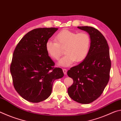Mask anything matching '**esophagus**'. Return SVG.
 <instances>
[{
	"label": "esophagus",
	"mask_w": 121,
	"mask_h": 121,
	"mask_svg": "<svg viewBox=\"0 0 121 121\" xmlns=\"http://www.w3.org/2000/svg\"><path fill=\"white\" fill-rule=\"evenodd\" d=\"M63 72L64 73L65 75H66L67 74V69H63Z\"/></svg>",
	"instance_id": "obj_1"
}]
</instances>
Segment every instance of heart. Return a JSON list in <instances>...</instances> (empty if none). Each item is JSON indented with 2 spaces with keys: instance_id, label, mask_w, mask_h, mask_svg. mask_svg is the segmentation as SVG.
Returning a JSON list of instances; mask_svg holds the SVG:
<instances>
[{
  "instance_id": "heart-1",
  "label": "heart",
  "mask_w": 121,
  "mask_h": 121,
  "mask_svg": "<svg viewBox=\"0 0 121 121\" xmlns=\"http://www.w3.org/2000/svg\"><path fill=\"white\" fill-rule=\"evenodd\" d=\"M56 42L48 40L45 44L47 53L51 58L57 60L65 48V56L58 62V65L63 67L71 65L76 61H83L89 53L91 38L86 32H76L64 29L55 38Z\"/></svg>"
}]
</instances>
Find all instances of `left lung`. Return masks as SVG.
<instances>
[{
    "instance_id": "left-lung-1",
    "label": "left lung",
    "mask_w": 121,
    "mask_h": 121,
    "mask_svg": "<svg viewBox=\"0 0 121 121\" xmlns=\"http://www.w3.org/2000/svg\"><path fill=\"white\" fill-rule=\"evenodd\" d=\"M77 28L89 34L91 44L84 60L67 72L73 81L68 93L74 101L88 104L98 99L107 85L111 61L107 42L99 30L87 26Z\"/></svg>"
}]
</instances>
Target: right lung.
<instances>
[{"mask_svg":"<svg viewBox=\"0 0 121 121\" xmlns=\"http://www.w3.org/2000/svg\"><path fill=\"white\" fill-rule=\"evenodd\" d=\"M58 30H32L24 36L14 51L10 67L14 86L28 101L37 103L48 99L53 82L64 76L62 69L54 68V62L45 49L46 42Z\"/></svg>","mask_w":121,"mask_h":121,"instance_id":"right-lung-1","label":"right lung"}]
</instances>
